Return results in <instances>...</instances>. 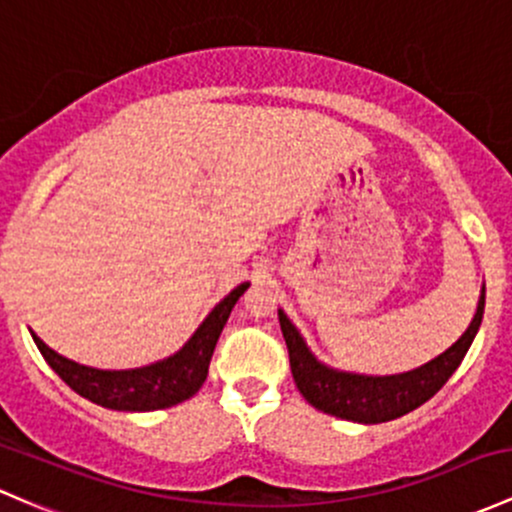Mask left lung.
Wrapping results in <instances>:
<instances>
[{"label": "left lung", "instance_id": "8db88e82", "mask_svg": "<svg viewBox=\"0 0 512 512\" xmlns=\"http://www.w3.org/2000/svg\"><path fill=\"white\" fill-rule=\"evenodd\" d=\"M483 309H486V284L481 287L476 314H473L469 328L459 336V341L451 343L444 353H439L429 363L395 375L351 373V370H338L321 363L306 346L299 328L284 314V309H277V314L282 336L289 348L294 383H297L304 400L316 410L333 414L338 419L358 424H380L417 410L429 397L437 395L471 348L473 338L481 328Z\"/></svg>", "mask_w": 512, "mask_h": 512}]
</instances>
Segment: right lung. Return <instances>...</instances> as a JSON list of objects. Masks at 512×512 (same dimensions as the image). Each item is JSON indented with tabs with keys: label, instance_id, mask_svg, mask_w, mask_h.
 Here are the masks:
<instances>
[{
	"label": "right lung",
	"instance_id": "obj_1",
	"mask_svg": "<svg viewBox=\"0 0 512 512\" xmlns=\"http://www.w3.org/2000/svg\"><path fill=\"white\" fill-rule=\"evenodd\" d=\"M247 287L250 282H242L228 297L220 299L179 351L171 353L169 358L157 360V363L142 365V368H90V365L75 363L48 348L34 331H31V338L39 346L46 363L56 370L58 378L85 400L117 412L166 410V407H174L196 395L206 383L208 365H211L220 331L228 324L230 311Z\"/></svg>",
	"mask_w": 512,
	"mask_h": 512
}]
</instances>
